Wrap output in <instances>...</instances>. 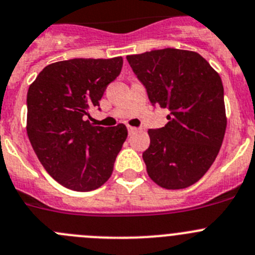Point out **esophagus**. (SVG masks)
<instances>
[{"label":"esophagus","mask_w":255,"mask_h":255,"mask_svg":"<svg viewBox=\"0 0 255 255\" xmlns=\"http://www.w3.org/2000/svg\"><path fill=\"white\" fill-rule=\"evenodd\" d=\"M135 132H137V128L128 126V133H129V134H133V133H135Z\"/></svg>","instance_id":"1"}]
</instances>
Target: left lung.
Returning <instances> with one entry per match:
<instances>
[{
	"label": "left lung",
	"instance_id": "obj_1",
	"mask_svg": "<svg viewBox=\"0 0 255 255\" xmlns=\"http://www.w3.org/2000/svg\"><path fill=\"white\" fill-rule=\"evenodd\" d=\"M127 60L149 102L170 111L165 127L148 130L151 142L142 154L147 173L163 189H186L208 172L224 139L220 75L190 50H152Z\"/></svg>",
	"mask_w": 255,
	"mask_h": 255
}]
</instances>
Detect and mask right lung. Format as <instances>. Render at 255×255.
<instances>
[{
  "label": "right lung",
  "mask_w": 255,
  "mask_h": 255,
  "mask_svg": "<svg viewBox=\"0 0 255 255\" xmlns=\"http://www.w3.org/2000/svg\"><path fill=\"white\" fill-rule=\"evenodd\" d=\"M122 65V56L58 61L45 66L28 88V139L47 173L66 189L92 191L112 176L127 127L93 126L85 117L99 106Z\"/></svg>",
  "instance_id": "1"
}]
</instances>
